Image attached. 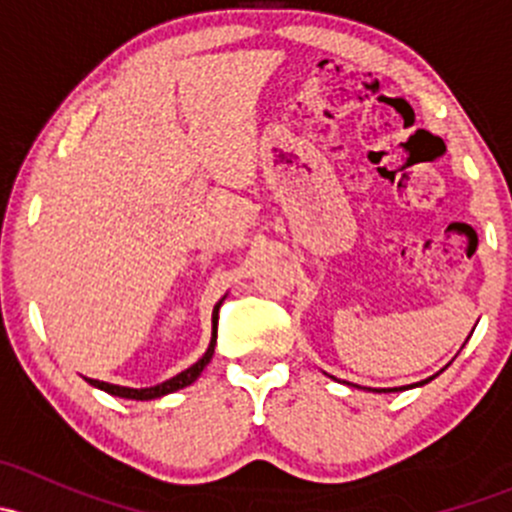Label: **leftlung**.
<instances>
[{
    "label": "left lung",
    "instance_id": "1",
    "mask_svg": "<svg viewBox=\"0 0 512 512\" xmlns=\"http://www.w3.org/2000/svg\"><path fill=\"white\" fill-rule=\"evenodd\" d=\"M426 381H431V379H426ZM426 381H423V384H426Z\"/></svg>",
    "mask_w": 512,
    "mask_h": 512
}]
</instances>
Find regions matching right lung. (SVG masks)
<instances>
[{"label":"right lung","mask_w":512,"mask_h":512,"mask_svg":"<svg viewBox=\"0 0 512 512\" xmlns=\"http://www.w3.org/2000/svg\"><path fill=\"white\" fill-rule=\"evenodd\" d=\"M218 309H220V304H215V309H213V339H210L208 352L203 354V359H198L193 366H190V369L180 371V374L173 376V379L163 381V384H158V386H151V389H128V386L106 384V381H96V379H89V384H94L96 389L108 391V394H113V396H121V399H136V401L160 399V396L173 394V391L183 389V386H190L195 379H198L200 371H203L205 366L210 364V359H213V354H215V342H218Z\"/></svg>","instance_id":"obj_1"}]
</instances>
